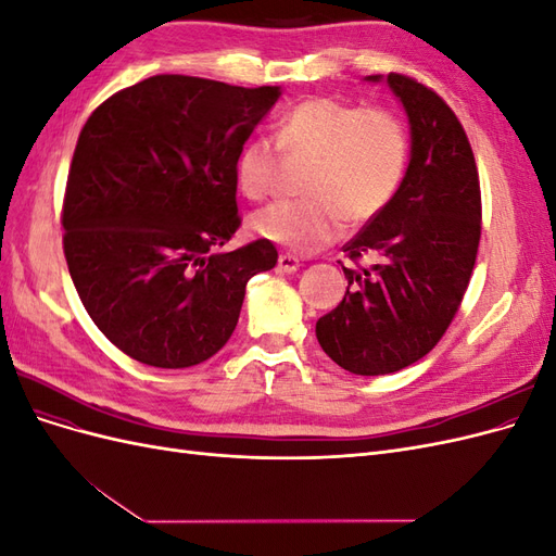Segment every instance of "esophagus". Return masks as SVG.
<instances>
[{"instance_id": "1", "label": "esophagus", "mask_w": 556, "mask_h": 556, "mask_svg": "<svg viewBox=\"0 0 556 556\" xmlns=\"http://www.w3.org/2000/svg\"><path fill=\"white\" fill-rule=\"evenodd\" d=\"M299 266H301L299 257L290 255V252H282V255L278 257V268H280V271H282V274H294Z\"/></svg>"}]
</instances>
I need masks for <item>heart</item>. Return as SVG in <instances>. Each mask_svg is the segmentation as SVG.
I'll use <instances>...</instances> for the list:
<instances>
[{
    "instance_id": "obj_1",
    "label": "heart",
    "mask_w": 556,
    "mask_h": 556,
    "mask_svg": "<svg viewBox=\"0 0 556 556\" xmlns=\"http://www.w3.org/2000/svg\"><path fill=\"white\" fill-rule=\"evenodd\" d=\"M280 148L290 157L313 160L301 178L306 197L262 208L250 217V229L264 241L308 255L339 239L345 220L364 225L390 206L406 178L410 137L390 109H362L331 97L304 99L282 113L278 143L252 137L239 150L237 182L248 199L274 192Z\"/></svg>"
}]
</instances>
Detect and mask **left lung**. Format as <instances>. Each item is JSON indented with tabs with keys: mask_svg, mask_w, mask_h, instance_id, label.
Instances as JSON below:
<instances>
[{
	"mask_svg": "<svg viewBox=\"0 0 556 556\" xmlns=\"http://www.w3.org/2000/svg\"><path fill=\"white\" fill-rule=\"evenodd\" d=\"M378 80V76H371ZM387 83L410 117V164L396 197L343 245L339 306L317 319L327 355L357 376L401 371L435 348L473 274L482 199L473 148L441 94L406 74ZM371 258V267H362Z\"/></svg>",
	"mask_w": 556,
	"mask_h": 556,
	"instance_id": "obj_1",
	"label": "left lung"
}]
</instances>
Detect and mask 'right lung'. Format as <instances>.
Listing matches in <instances>:
<instances>
[{
  "mask_svg": "<svg viewBox=\"0 0 556 556\" xmlns=\"http://www.w3.org/2000/svg\"><path fill=\"white\" fill-rule=\"evenodd\" d=\"M278 88L160 74L111 94L78 134L62 248L92 323L157 368L206 362L237 329L248 280L274 268L241 227L237 157Z\"/></svg>",
  "mask_w": 556,
  "mask_h": 556,
  "instance_id": "obj_1",
  "label": "right lung"
}]
</instances>
